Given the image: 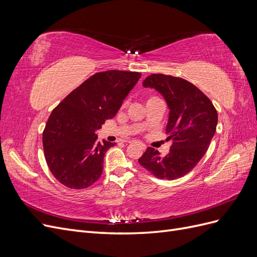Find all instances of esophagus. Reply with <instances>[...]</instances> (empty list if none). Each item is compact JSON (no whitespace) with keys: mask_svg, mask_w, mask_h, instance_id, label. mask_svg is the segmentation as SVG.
Masks as SVG:
<instances>
[{"mask_svg":"<svg viewBox=\"0 0 257 257\" xmlns=\"http://www.w3.org/2000/svg\"><path fill=\"white\" fill-rule=\"evenodd\" d=\"M128 143H130V144H133V143H134V142H133V141H130V142H128ZM143 147H144V148H145V145H143Z\"/></svg>","mask_w":257,"mask_h":257,"instance_id":"obj_1","label":"esophagus"}]
</instances>
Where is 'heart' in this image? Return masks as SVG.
I'll return each mask as SVG.
<instances>
[{
    "label": "heart",
    "instance_id": "1",
    "mask_svg": "<svg viewBox=\"0 0 257 257\" xmlns=\"http://www.w3.org/2000/svg\"><path fill=\"white\" fill-rule=\"evenodd\" d=\"M152 98H154V96H152V97H149V98H148V100H150V99H152ZM148 100H147V102H148Z\"/></svg>",
    "mask_w": 257,
    "mask_h": 257
}]
</instances>
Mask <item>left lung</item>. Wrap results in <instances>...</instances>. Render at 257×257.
Returning a JSON list of instances; mask_svg holds the SVG:
<instances>
[{
	"label": "left lung",
	"mask_w": 257,
	"mask_h": 257,
	"mask_svg": "<svg viewBox=\"0 0 257 257\" xmlns=\"http://www.w3.org/2000/svg\"><path fill=\"white\" fill-rule=\"evenodd\" d=\"M143 85L165 98L169 108L166 134L173 145L165 157L148 147L138 163L154 177L175 180L190 173L208 150L216 130V109L197 87L180 77L152 74Z\"/></svg>",
	"instance_id": "left-lung-1"
}]
</instances>
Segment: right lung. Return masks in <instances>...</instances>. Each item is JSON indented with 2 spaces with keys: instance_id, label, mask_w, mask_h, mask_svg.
Masks as SVG:
<instances>
[{
  "instance_id": "obj_1",
  "label": "right lung",
  "mask_w": 257,
  "mask_h": 257,
  "mask_svg": "<svg viewBox=\"0 0 257 257\" xmlns=\"http://www.w3.org/2000/svg\"><path fill=\"white\" fill-rule=\"evenodd\" d=\"M141 76L127 71L96 73L52 110L43 146L47 165L59 182L80 190L102 176L104 155L114 144H100L95 132L118 112Z\"/></svg>"
}]
</instances>
